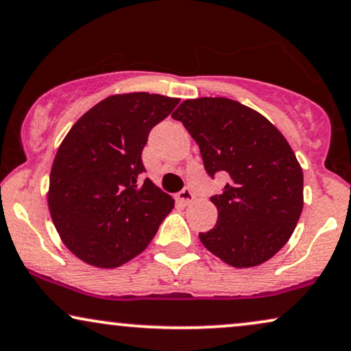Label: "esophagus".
<instances>
[{"label":"esophagus","instance_id":"1","mask_svg":"<svg viewBox=\"0 0 351 351\" xmlns=\"http://www.w3.org/2000/svg\"><path fill=\"white\" fill-rule=\"evenodd\" d=\"M176 199H178V202L183 204V206H189V204L194 201V194H193V191L186 188V189L181 191V193H178Z\"/></svg>","mask_w":351,"mask_h":351}]
</instances>
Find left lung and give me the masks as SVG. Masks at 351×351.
Listing matches in <instances>:
<instances>
[{"instance_id": "obj_1", "label": "left lung", "mask_w": 351, "mask_h": 351, "mask_svg": "<svg viewBox=\"0 0 351 351\" xmlns=\"http://www.w3.org/2000/svg\"><path fill=\"white\" fill-rule=\"evenodd\" d=\"M196 141L207 173L227 176L210 197L215 227L199 233L212 254L237 269L274 257L303 210V170L288 141L267 118L225 97L184 100L171 114Z\"/></svg>"}]
</instances>
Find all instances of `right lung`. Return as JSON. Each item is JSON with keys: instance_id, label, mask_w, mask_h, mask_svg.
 <instances>
[{"instance_id": "right-lung-1", "label": "right lung", "mask_w": 351, "mask_h": 351, "mask_svg": "<svg viewBox=\"0 0 351 351\" xmlns=\"http://www.w3.org/2000/svg\"><path fill=\"white\" fill-rule=\"evenodd\" d=\"M180 99L149 92L110 95L73 124L50 171L48 208L63 245L99 269L139 256L175 207L145 171L143 149L152 128Z\"/></svg>"}]
</instances>
